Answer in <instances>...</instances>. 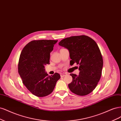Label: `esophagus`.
Here are the masks:
<instances>
[{"instance_id": "1", "label": "esophagus", "mask_w": 121, "mask_h": 121, "mask_svg": "<svg viewBox=\"0 0 121 121\" xmlns=\"http://www.w3.org/2000/svg\"><path fill=\"white\" fill-rule=\"evenodd\" d=\"M67 74L66 73H61L60 75H61V77H64V76H65V75H66Z\"/></svg>"}]
</instances>
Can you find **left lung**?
<instances>
[{
  "label": "left lung",
  "instance_id": "left-lung-1",
  "mask_svg": "<svg viewBox=\"0 0 121 121\" xmlns=\"http://www.w3.org/2000/svg\"><path fill=\"white\" fill-rule=\"evenodd\" d=\"M59 45L69 51L70 65H79V75L70 74L72 81L68 84L70 90L80 96L90 93L98 83L103 66V57L96 42L82 35L64 39Z\"/></svg>",
  "mask_w": 121,
  "mask_h": 121
}]
</instances>
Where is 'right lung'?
<instances>
[{
    "label": "right lung",
    "instance_id": "right-lung-1",
    "mask_svg": "<svg viewBox=\"0 0 121 121\" xmlns=\"http://www.w3.org/2000/svg\"><path fill=\"white\" fill-rule=\"evenodd\" d=\"M58 40H35L26 44L19 57L18 69L22 82L35 95H50L60 75L55 73L48 75L45 66L50 64V53Z\"/></svg>",
    "mask_w": 121,
    "mask_h": 121
}]
</instances>
